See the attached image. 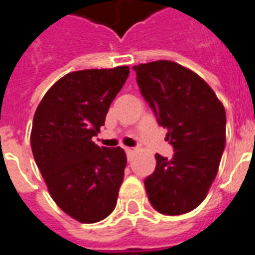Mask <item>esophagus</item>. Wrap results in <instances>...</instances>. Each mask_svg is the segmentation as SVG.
Listing matches in <instances>:
<instances>
[{"mask_svg": "<svg viewBox=\"0 0 255 255\" xmlns=\"http://www.w3.org/2000/svg\"><path fill=\"white\" fill-rule=\"evenodd\" d=\"M124 151H126V154H127L128 159H129V158H131L132 154H133L134 149H132V147H124Z\"/></svg>", "mask_w": 255, "mask_h": 255, "instance_id": "esophagus-1", "label": "esophagus"}]
</instances>
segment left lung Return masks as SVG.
<instances>
[{
    "instance_id": "obj_1",
    "label": "left lung",
    "mask_w": 255,
    "mask_h": 255,
    "mask_svg": "<svg viewBox=\"0 0 255 255\" xmlns=\"http://www.w3.org/2000/svg\"><path fill=\"white\" fill-rule=\"evenodd\" d=\"M145 101L167 128L172 158L155 154L157 166L145 179L151 206L180 215L205 200L218 174L226 145V110L217 95L189 68L171 61L133 66Z\"/></svg>"
}]
</instances>
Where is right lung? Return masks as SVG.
Segmentation results:
<instances>
[{
	"label": "right lung",
	"instance_id": "1",
	"mask_svg": "<svg viewBox=\"0 0 255 255\" xmlns=\"http://www.w3.org/2000/svg\"><path fill=\"white\" fill-rule=\"evenodd\" d=\"M129 67L65 75L46 92L33 117L31 147L51 198L81 223H96L115 209L127 157L92 137L105 124Z\"/></svg>",
	"mask_w": 255,
	"mask_h": 255
}]
</instances>
